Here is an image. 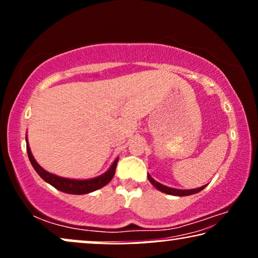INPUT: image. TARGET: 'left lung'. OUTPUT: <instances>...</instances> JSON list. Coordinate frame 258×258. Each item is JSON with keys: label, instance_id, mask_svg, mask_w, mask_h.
Returning <instances> with one entry per match:
<instances>
[{"label": "left lung", "instance_id": "1", "mask_svg": "<svg viewBox=\"0 0 258 258\" xmlns=\"http://www.w3.org/2000/svg\"><path fill=\"white\" fill-rule=\"evenodd\" d=\"M148 179H149L151 184H153L156 189L160 190V191L164 192V194H168V195H174V196H188V195H192V194L200 192L201 190H203L204 186H206V185H203V186H201V188H196V189L181 190V189H174V188H170V186L161 184V183H158L157 181H155V179L151 177L149 174H148Z\"/></svg>", "mask_w": 258, "mask_h": 258}]
</instances>
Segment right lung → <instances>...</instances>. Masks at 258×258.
Instances as JSON below:
<instances>
[{"label":"right lung","mask_w":258,"mask_h":258,"mask_svg":"<svg viewBox=\"0 0 258 258\" xmlns=\"http://www.w3.org/2000/svg\"><path fill=\"white\" fill-rule=\"evenodd\" d=\"M27 153H28V157H29L31 165H33L37 174L40 175L45 182L49 183V184H51L54 188L59 190V191H63L66 194H74V195L89 194L91 191H95V190L97 189H101L102 186H104L105 184H108V183L111 181V178L114 177L116 165H117V162H118V158H116L114 163L111 164V167L109 168L104 174H102L101 176H97V177L95 178L72 179V178L61 177V176H56L54 174L48 172L47 170H44V169L42 168L36 161H35L33 154H31L30 151L29 144H28V140H27Z\"/></svg>","instance_id":"right-lung-1"}]
</instances>
